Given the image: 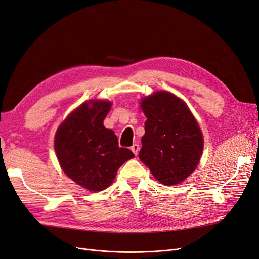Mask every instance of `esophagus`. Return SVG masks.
<instances>
[{"instance_id":"34e87169","label":"esophagus","mask_w":259,"mask_h":259,"mask_svg":"<svg viewBox=\"0 0 259 259\" xmlns=\"http://www.w3.org/2000/svg\"><path fill=\"white\" fill-rule=\"evenodd\" d=\"M131 150H132V152L135 154V155H138V152H139V150H140V146H139V144H137V143H135L132 147H131Z\"/></svg>"}]
</instances>
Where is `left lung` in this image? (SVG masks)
I'll use <instances>...</instances> for the list:
<instances>
[{"label":"left lung","mask_w":259,"mask_h":259,"mask_svg":"<svg viewBox=\"0 0 259 259\" xmlns=\"http://www.w3.org/2000/svg\"><path fill=\"white\" fill-rule=\"evenodd\" d=\"M141 109L147 119L140 160L162 184L182 182L195 170L202 154L198 123L188 105L167 92L143 98Z\"/></svg>","instance_id":"1"}]
</instances>
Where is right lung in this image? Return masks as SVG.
<instances>
[{
    "label": "right lung",
    "mask_w": 259,
    "mask_h": 259,
    "mask_svg": "<svg viewBox=\"0 0 259 259\" xmlns=\"http://www.w3.org/2000/svg\"><path fill=\"white\" fill-rule=\"evenodd\" d=\"M110 106L109 101H86L68 115L56 133L55 151L61 167L91 192L106 189L118 168L135 156L120 147L115 133L103 125Z\"/></svg>",
    "instance_id": "add662e5"
}]
</instances>
